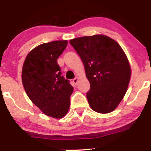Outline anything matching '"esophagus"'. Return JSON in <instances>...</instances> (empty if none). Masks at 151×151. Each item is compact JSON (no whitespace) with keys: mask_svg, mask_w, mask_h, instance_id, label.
<instances>
[{"mask_svg":"<svg viewBox=\"0 0 151 151\" xmlns=\"http://www.w3.org/2000/svg\"><path fill=\"white\" fill-rule=\"evenodd\" d=\"M78 81H79V77H75L74 78V79H73V82L74 83V84H76V85H77V83H78Z\"/></svg>","mask_w":151,"mask_h":151,"instance_id":"obj_1","label":"esophagus"}]
</instances>
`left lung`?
Segmentation results:
<instances>
[{"label": "left lung", "instance_id": "obj_1", "mask_svg": "<svg viewBox=\"0 0 151 151\" xmlns=\"http://www.w3.org/2000/svg\"><path fill=\"white\" fill-rule=\"evenodd\" d=\"M70 44L79 54L90 83L86 93L92 110L108 114L125 96L131 75L127 56L116 41L104 35L74 38Z\"/></svg>", "mask_w": 151, "mask_h": 151}]
</instances>
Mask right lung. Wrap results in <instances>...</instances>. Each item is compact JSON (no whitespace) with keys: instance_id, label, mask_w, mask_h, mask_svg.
I'll return each instance as SVG.
<instances>
[{"instance_id":"right-lung-1","label":"right lung","mask_w":151,"mask_h":151,"mask_svg":"<svg viewBox=\"0 0 151 151\" xmlns=\"http://www.w3.org/2000/svg\"><path fill=\"white\" fill-rule=\"evenodd\" d=\"M67 40L43 43L27 54L22 70V82L27 96L48 116L62 119L68 112L73 86L61 75L58 59Z\"/></svg>"}]
</instances>
